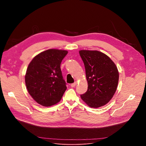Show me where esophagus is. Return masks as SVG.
<instances>
[{
  "label": "esophagus",
  "instance_id": "1",
  "mask_svg": "<svg viewBox=\"0 0 146 146\" xmlns=\"http://www.w3.org/2000/svg\"><path fill=\"white\" fill-rule=\"evenodd\" d=\"M77 82H75L74 83H72L71 84V85H70V86H71V87H72V88H74V87H75V86H76V85H77Z\"/></svg>",
  "mask_w": 146,
  "mask_h": 146
}]
</instances>
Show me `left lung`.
<instances>
[{
  "label": "left lung",
  "mask_w": 146,
  "mask_h": 146,
  "mask_svg": "<svg viewBox=\"0 0 146 146\" xmlns=\"http://www.w3.org/2000/svg\"><path fill=\"white\" fill-rule=\"evenodd\" d=\"M79 54L84 63L88 90L80 96L91 108L108 103L117 90L119 72L110 57L98 50H81Z\"/></svg>",
  "instance_id": "1"
}]
</instances>
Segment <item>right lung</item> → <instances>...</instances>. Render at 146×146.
Listing matches in <instances>:
<instances>
[{
    "instance_id": "1",
    "label": "right lung",
    "mask_w": 146,
    "mask_h": 146,
    "mask_svg": "<svg viewBox=\"0 0 146 146\" xmlns=\"http://www.w3.org/2000/svg\"><path fill=\"white\" fill-rule=\"evenodd\" d=\"M68 51L51 48L39 53L30 61L25 76L32 98L44 107L58 103L67 89L60 64Z\"/></svg>"
}]
</instances>
